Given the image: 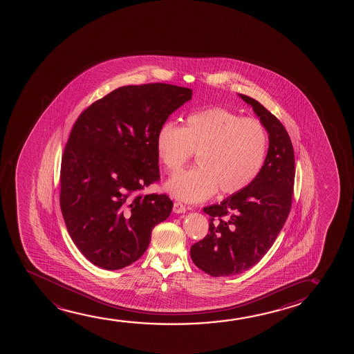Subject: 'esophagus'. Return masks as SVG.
<instances>
[{"label":"esophagus","instance_id":"1","mask_svg":"<svg viewBox=\"0 0 354 354\" xmlns=\"http://www.w3.org/2000/svg\"><path fill=\"white\" fill-rule=\"evenodd\" d=\"M173 212L176 214H183L186 212V207H185L184 204L180 203V202H175L174 205H173Z\"/></svg>","mask_w":354,"mask_h":354}]
</instances>
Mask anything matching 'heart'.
Segmentation results:
<instances>
[{"instance_id": "heart-1", "label": "heart", "mask_w": 354, "mask_h": 354, "mask_svg": "<svg viewBox=\"0 0 354 354\" xmlns=\"http://www.w3.org/2000/svg\"><path fill=\"white\" fill-rule=\"evenodd\" d=\"M266 128L255 118H242L223 107L189 113L183 128L165 122L156 134V152L169 174L197 155L194 169L167 183L165 189L184 202H201L218 189L234 194L257 179L266 158Z\"/></svg>"}]
</instances>
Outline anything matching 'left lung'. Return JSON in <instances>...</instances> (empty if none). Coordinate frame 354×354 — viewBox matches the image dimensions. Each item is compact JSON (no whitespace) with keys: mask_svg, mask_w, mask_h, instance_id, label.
<instances>
[{"mask_svg":"<svg viewBox=\"0 0 354 354\" xmlns=\"http://www.w3.org/2000/svg\"><path fill=\"white\" fill-rule=\"evenodd\" d=\"M252 105L268 131L270 146L257 179L220 204L203 208L209 232L191 247V259L213 277L239 274L265 257L290 213L295 156L290 136L260 102L239 94Z\"/></svg>","mask_w":354,"mask_h":354,"instance_id":"1","label":"left lung"}]
</instances>
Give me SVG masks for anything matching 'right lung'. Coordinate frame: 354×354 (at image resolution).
I'll list each match as a JSON object with an SVG mask.
<instances>
[{"label": "right lung", "mask_w": 354, "mask_h": 354, "mask_svg": "<svg viewBox=\"0 0 354 354\" xmlns=\"http://www.w3.org/2000/svg\"><path fill=\"white\" fill-rule=\"evenodd\" d=\"M192 97L167 83L124 86L78 116L64 149L60 209L70 237L104 270H120L145 252L152 228L173 209L165 194H140L160 181L156 134Z\"/></svg>", "instance_id": "right-lung-1"}]
</instances>
